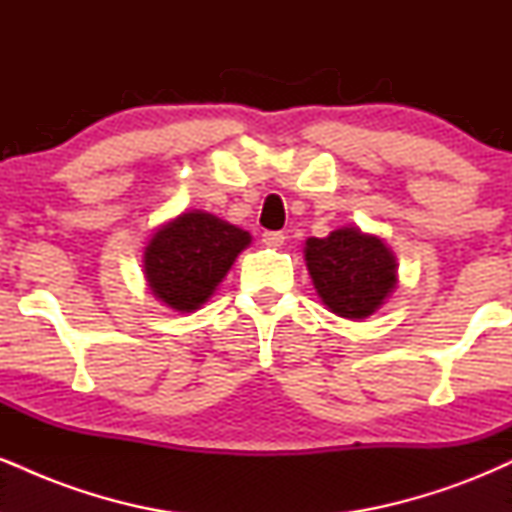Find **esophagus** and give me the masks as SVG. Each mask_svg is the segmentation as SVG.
I'll return each mask as SVG.
<instances>
[{"label":"esophagus","instance_id":"esophagus-1","mask_svg":"<svg viewBox=\"0 0 512 512\" xmlns=\"http://www.w3.org/2000/svg\"><path fill=\"white\" fill-rule=\"evenodd\" d=\"M286 236L281 231H264L262 233V243L269 245V248H281L284 245Z\"/></svg>","mask_w":512,"mask_h":512}]
</instances>
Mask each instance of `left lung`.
<instances>
[{
    "label": "left lung",
    "instance_id": "obj_1",
    "mask_svg": "<svg viewBox=\"0 0 512 512\" xmlns=\"http://www.w3.org/2000/svg\"><path fill=\"white\" fill-rule=\"evenodd\" d=\"M305 262L322 303L332 313L363 320L383 305L397 284L395 257L385 243L358 228H339L305 243Z\"/></svg>",
    "mask_w": 512,
    "mask_h": 512
}]
</instances>
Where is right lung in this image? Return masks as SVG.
Instances as JSON below:
<instances>
[{
	"label": "right lung",
	"instance_id": "add662e5",
	"mask_svg": "<svg viewBox=\"0 0 512 512\" xmlns=\"http://www.w3.org/2000/svg\"><path fill=\"white\" fill-rule=\"evenodd\" d=\"M248 245V231L204 211H190L163 226L146 245V281L168 308L192 313L214 293Z\"/></svg>",
	"mask_w": 512,
	"mask_h": 512
}]
</instances>
